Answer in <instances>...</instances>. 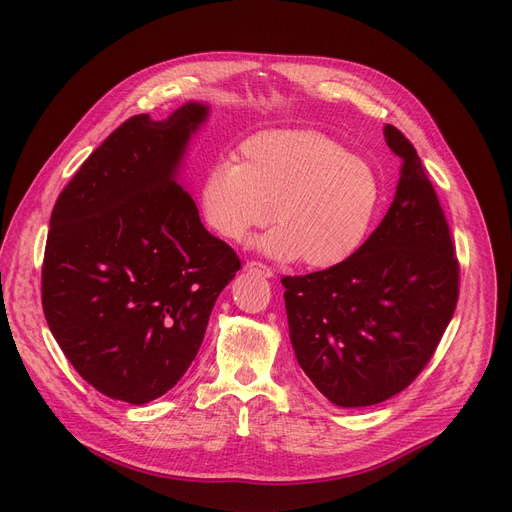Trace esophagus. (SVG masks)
<instances>
[{
  "mask_svg": "<svg viewBox=\"0 0 512 512\" xmlns=\"http://www.w3.org/2000/svg\"><path fill=\"white\" fill-rule=\"evenodd\" d=\"M245 272L257 274V276H263V278H272V276H274L272 267H267V265H263V263H259V261H249V263L245 265Z\"/></svg>",
  "mask_w": 512,
  "mask_h": 512,
  "instance_id": "esophagus-1",
  "label": "esophagus"
}]
</instances>
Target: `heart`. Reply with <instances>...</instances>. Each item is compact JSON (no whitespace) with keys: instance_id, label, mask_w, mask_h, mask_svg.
<instances>
[{"instance_id":"1","label":"heart","mask_w":512,"mask_h":512,"mask_svg":"<svg viewBox=\"0 0 512 512\" xmlns=\"http://www.w3.org/2000/svg\"><path fill=\"white\" fill-rule=\"evenodd\" d=\"M382 199L378 172L315 130L257 134L242 145V164L222 159L201 184L205 222L220 236L238 242L274 220L280 226L255 247L280 261L303 257L313 270H330L365 245Z\"/></svg>"}]
</instances>
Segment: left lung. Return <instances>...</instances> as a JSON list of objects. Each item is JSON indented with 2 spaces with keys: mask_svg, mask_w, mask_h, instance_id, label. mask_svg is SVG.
Returning <instances> with one entry per match:
<instances>
[{
  "mask_svg": "<svg viewBox=\"0 0 512 512\" xmlns=\"http://www.w3.org/2000/svg\"><path fill=\"white\" fill-rule=\"evenodd\" d=\"M384 139L402 166L382 224L348 261L282 278L294 355L344 409L405 390L432 359L459 299V261L434 186L405 134L386 124Z\"/></svg>",
  "mask_w": 512,
  "mask_h": 512,
  "instance_id": "1",
  "label": "left lung"
}]
</instances>
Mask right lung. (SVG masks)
Listing matches in <instances>:
<instances>
[{"label":"right lung","instance_id":"add662e5","mask_svg":"<svg viewBox=\"0 0 512 512\" xmlns=\"http://www.w3.org/2000/svg\"><path fill=\"white\" fill-rule=\"evenodd\" d=\"M209 105L139 114L85 161L51 211L41 274L47 326L80 378L145 405L199 353L215 299L240 259L205 230L178 182Z\"/></svg>","mask_w":512,"mask_h":512}]
</instances>
